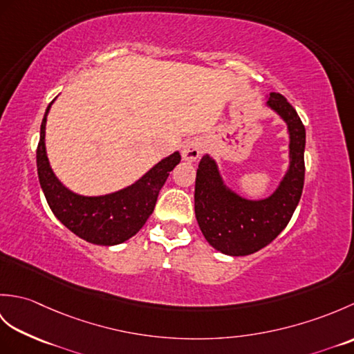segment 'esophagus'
Instances as JSON below:
<instances>
[{
  "label": "esophagus",
  "mask_w": 354,
  "mask_h": 354,
  "mask_svg": "<svg viewBox=\"0 0 354 354\" xmlns=\"http://www.w3.org/2000/svg\"><path fill=\"white\" fill-rule=\"evenodd\" d=\"M202 150H204V142H202L201 140L194 138V140H189L184 142L183 146V158L185 161H196L198 158L201 156Z\"/></svg>",
  "instance_id": "obj_1"
}]
</instances>
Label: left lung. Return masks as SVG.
Here are the masks:
<instances>
[{"mask_svg":"<svg viewBox=\"0 0 354 354\" xmlns=\"http://www.w3.org/2000/svg\"><path fill=\"white\" fill-rule=\"evenodd\" d=\"M269 108L284 120L290 137V165L278 189L263 201H248L223 185L216 162L205 155L194 185V213L202 234L217 251L248 255L269 245L289 223L304 185L306 129L281 94L270 93Z\"/></svg>","mask_w":354,"mask_h":354,"instance_id":"8db88e82","label":"left lung"}]
</instances>
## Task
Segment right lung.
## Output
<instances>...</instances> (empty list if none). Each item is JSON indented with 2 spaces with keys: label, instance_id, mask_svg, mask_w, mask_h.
Instances as JSON below:
<instances>
[{
  "label": "right lung",
  "instance_id": "1",
  "mask_svg": "<svg viewBox=\"0 0 354 354\" xmlns=\"http://www.w3.org/2000/svg\"><path fill=\"white\" fill-rule=\"evenodd\" d=\"M51 103L42 118L36 165L42 192L53 214L74 234L89 243L111 246L126 242L137 234L152 214L161 187L169 173L181 161V155L175 152L164 158L127 189L104 196H80L57 181L48 164L45 152V123Z\"/></svg>",
  "mask_w": 354,
  "mask_h": 354
}]
</instances>
